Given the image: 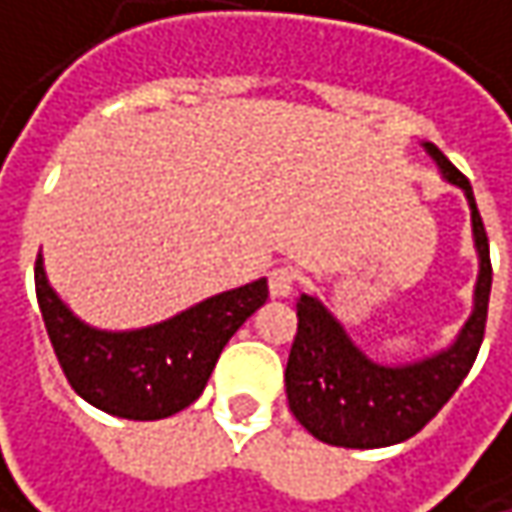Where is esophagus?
Returning <instances> with one entry per match:
<instances>
[{"mask_svg":"<svg viewBox=\"0 0 512 512\" xmlns=\"http://www.w3.org/2000/svg\"><path fill=\"white\" fill-rule=\"evenodd\" d=\"M294 285H297V276L291 268H276L271 271V279H268V288H271V297L276 300H288L294 294Z\"/></svg>","mask_w":512,"mask_h":512,"instance_id":"obj_1","label":"esophagus"}]
</instances>
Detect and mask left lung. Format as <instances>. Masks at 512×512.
Wrapping results in <instances>:
<instances>
[{
  "instance_id": "1",
  "label": "left lung",
  "mask_w": 512,
  "mask_h": 512,
  "mask_svg": "<svg viewBox=\"0 0 512 512\" xmlns=\"http://www.w3.org/2000/svg\"><path fill=\"white\" fill-rule=\"evenodd\" d=\"M422 148L443 180L466 195L472 212V241L478 253L472 314L449 347L405 364H384L349 338L347 326L320 297L303 294L297 303V338L285 367V393L297 422L329 446L384 449L414 437L469 376L484 341L493 288L487 230L469 180L437 145L422 142Z\"/></svg>"
}]
</instances>
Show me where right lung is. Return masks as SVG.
<instances>
[{
  "instance_id": "1",
  "label": "right lung",
  "mask_w": 512,
  "mask_h": 512,
  "mask_svg": "<svg viewBox=\"0 0 512 512\" xmlns=\"http://www.w3.org/2000/svg\"><path fill=\"white\" fill-rule=\"evenodd\" d=\"M37 303L69 384L104 414L165 420L189 408L209 382L221 349L268 300V279L221 291L142 329L84 323L52 288L43 256L34 268Z\"/></svg>"
}]
</instances>
